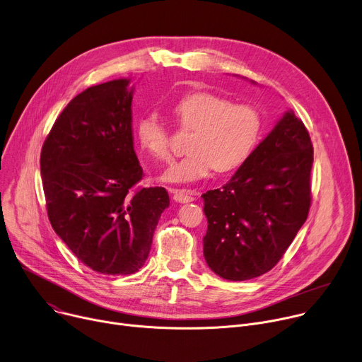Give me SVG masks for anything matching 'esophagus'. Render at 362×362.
Listing matches in <instances>:
<instances>
[{"label": "esophagus", "mask_w": 362, "mask_h": 362, "mask_svg": "<svg viewBox=\"0 0 362 362\" xmlns=\"http://www.w3.org/2000/svg\"><path fill=\"white\" fill-rule=\"evenodd\" d=\"M170 192L173 194V199L180 204H187L195 199L194 192L187 189H170Z\"/></svg>", "instance_id": "obj_1"}]
</instances>
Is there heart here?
I'll list each match as a JSON object with an SVG mask.
<instances>
[{
  "mask_svg": "<svg viewBox=\"0 0 362 362\" xmlns=\"http://www.w3.org/2000/svg\"><path fill=\"white\" fill-rule=\"evenodd\" d=\"M173 115L179 125L194 131V135L187 147L190 154L163 173V180L172 183L204 179L212 168L218 173L235 170L249 158L262 132V116L255 106L233 103L211 91L183 95L173 106ZM136 135L151 157L163 163L172 160L170 136L157 117H141Z\"/></svg>",
  "mask_w": 362,
  "mask_h": 362,
  "instance_id": "obj_1",
  "label": "heart"
}]
</instances>
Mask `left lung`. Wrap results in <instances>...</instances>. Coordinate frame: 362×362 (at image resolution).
Segmentation results:
<instances>
[{"label": "left lung", "instance_id": "left-lung-1", "mask_svg": "<svg viewBox=\"0 0 362 362\" xmlns=\"http://www.w3.org/2000/svg\"><path fill=\"white\" fill-rule=\"evenodd\" d=\"M311 165L308 131L288 110L221 189L202 195L204 256L216 275L246 281L275 267L307 220Z\"/></svg>", "mask_w": 362, "mask_h": 362}]
</instances>
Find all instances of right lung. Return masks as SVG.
<instances>
[{
  "label": "right lung",
  "mask_w": 362,
  "mask_h": 362,
  "mask_svg": "<svg viewBox=\"0 0 362 362\" xmlns=\"http://www.w3.org/2000/svg\"><path fill=\"white\" fill-rule=\"evenodd\" d=\"M128 86L119 78L76 95L40 153L52 228L81 263L103 275L142 268L170 205L164 187L138 185L144 172L134 150V87Z\"/></svg>",
  "instance_id": "1"
}]
</instances>
